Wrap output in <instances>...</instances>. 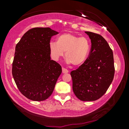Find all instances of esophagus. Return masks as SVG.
Wrapping results in <instances>:
<instances>
[{
	"label": "esophagus",
	"mask_w": 129,
	"mask_h": 129,
	"mask_svg": "<svg viewBox=\"0 0 129 129\" xmlns=\"http://www.w3.org/2000/svg\"><path fill=\"white\" fill-rule=\"evenodd\" d=\"M69 72V70L66 69H65L64 68H62V73H67Z\"/></svg>",
	"instance_id": "obj_1"
}]
</instances>
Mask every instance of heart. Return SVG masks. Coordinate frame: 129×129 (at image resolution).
I'll return each instance as SVG.
<instances>
[{"label": "heart", "instance_id": "b5f03b06", "mask_svg": "<svg viewBox=\"0 0 129 129\" xmlns=\"http://www.w3.org/2000/svg\"><path fill=\"white\" fill-rule=\"evenodd\" d=\"M49 48L51 57L54 60L63 57L65 52L67 62L77 67L82 65L87 59L91 45L85 37L64 33L57 37L56 42H51Z\"/></svg>", "mask_w": 129, "mask_h": 129}]
</instances>
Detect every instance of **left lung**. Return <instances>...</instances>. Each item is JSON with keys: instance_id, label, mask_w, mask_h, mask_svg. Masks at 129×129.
Masks as SVG:
<instances>
[{"instance_id": "1", "label": "left lung", "mask_w": 129, "mask_h": 129, "mask_svg": "<svg viewBox=\"0 0 129 129\" xmlns=\"http://www.w3.org/2000/svg\"><path fill=\"white\" fill-rule=\"evenodd\" d=\"M85 33L91 39L89 55L70 75L76 96L82 101H94L106 92L113 80V53L103 36L90 31Z\"/></svg>"}]
</instances>
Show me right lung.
Masks as SVG:
<instances>
[{
    "instance_id": "1",
    "label": "right lung",
    "mask_w": 129,
    "mask_h": 129,
    "mask_svg": "<svg viewBox=\"0 0 129 129\" xmlns=\"http://www.w3.org/2000/svg\"><path fill=\"white\" fill-rule=\"evenodd\" d=\"M57 31L49 27H35L24 33L15 47L12 75L26 98L43 101L52 94L61 67L50 59L49 45Z\"/></svg>"
}]
</instances>
